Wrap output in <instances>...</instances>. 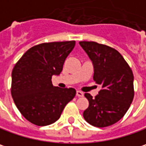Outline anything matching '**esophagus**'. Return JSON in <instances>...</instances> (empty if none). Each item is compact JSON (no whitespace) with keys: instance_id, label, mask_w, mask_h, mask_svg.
<instances>
[{"instance_id":"esophagus-1","label":"esophagus","mask_w":146,"mask_h":146,"mask_svg":"<svg viewBox=\"0 0 146 146\" xmlns=\"http://www.w3.org/2000/svg\"><path fill=\"white\" fill-rule=\"evenodd\" d=\"M76 96H77L78 97H82V96H84V93H83L82 91H80V90H77V91H76Z\"/></svg>"}]
</instances>
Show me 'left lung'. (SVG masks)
Masks as SVG:
<instances>
[{
    "mask_svg": "<svg viewBox=\"0 0 146 146\" xmlns=\"http://www.w3.org/2000/svg\"><path fill=\"white\" fill-rule=\"evenodd\" d=\"M94 68V80L101 86L98 95L86 93L89 106L84 119L96 127H106L125 115L134 98V76L120 53L106 45L94 41H80Z\"/></svg>",
    "mask_w": 146,
    "mask_h": 146,
    "instance_id": "8db88e82",
    "label": "left lung"
}]
</instances>
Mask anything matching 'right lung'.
<instances>
[{"instance_id": "right-lung-1", "label": "right lung", "mask_w": 146, "mask_h": 146, "mask_svg": "<svg viewBox=\"0 0 146 146\" xmlns=\"http://www.w3.org/2000/svg\"><path fill=\"white\" fill-rule=\"evenodd\" d=\"M76 41L42 43L29 49L11 73V96L17 109L34 125H50L60 117L76 96L74 88L53 86L51 78L59 76Z\"/></svg>"}]
</instances>
